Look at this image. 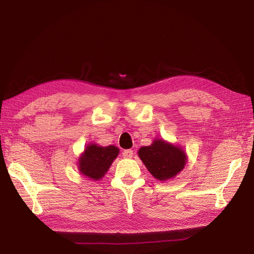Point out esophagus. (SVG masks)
I'll return each mask as SVG.
<instances>
[{"instance_id": "1", "label": "esophagus", "mask_w": 254, "mask_h": 254, "mask_svg": "<svg viewBox=\"0 0 254 254\" xmlns=\"http://www.w3.org/2000/svg\"><path fill=\"white\" fill-rule=\"evenodd\" d=\"M123 157L126 159H131L133 157V150L131 149H126L123 151Z\"/></svg>"}]
</instances>
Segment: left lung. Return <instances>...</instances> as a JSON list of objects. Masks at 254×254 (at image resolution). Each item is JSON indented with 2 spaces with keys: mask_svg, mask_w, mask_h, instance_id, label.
<instances>
[{
  "mask_svg": "<svg viewBox=\"0 0 254 254\" xmlns=\"http://www.w3.org/2000/svg\"><path fill=\"white\" fill-rule=\"evenodd\" d=\"M137 156L148 172L160 181L175 178L188 162L187 152L182 147L163 139H155L151 145L143 146Z\"/></svg>",
  "mask_w": 254,
  "mask_h": 254,
  "instance_id": "left-lung-1",
  "label": "left lung"
}]
</instances>
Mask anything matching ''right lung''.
<instances>
[{"label": "right lung", "mask_w": 254, "mask_h": 254, "mask_svg": "<svg viewBox=\"0 0 254 254\" xmlns=\"http://www.w3.org/2000/svg\"><path fill=\"white\" fill-rule=\"evenodd\" d=\"M119 153L120 149L114 145L99 146L90 143L78 158V171L91 180H101Z\"/></svg>", "instance_id": "1"}]
</instances>
